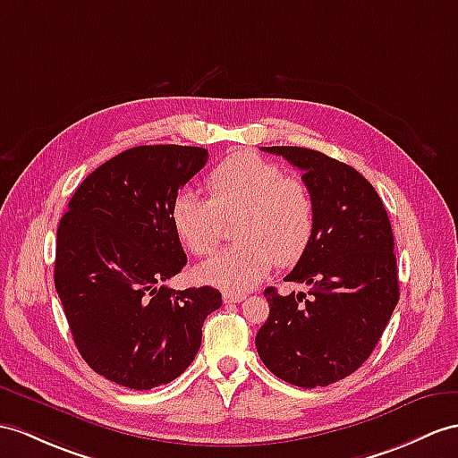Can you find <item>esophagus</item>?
Segmentation results:
<instances>
[{"mask_svg":"<svg viewBox=\"0 0 458 458\" xmlns=\"http://www.w3.org/2000/svg\"><path fill=\"white\" fill-rule=\"evenodd\" d=\"M247 299L244 293H235V292H225L223 293V303H241V301Z\"/></svg>","mask_w":458,"mask_h":458,"instance_id":"obj_1","label":"esophagus"}]
</instances>
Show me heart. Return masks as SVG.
I'll return each mask as SVG.
<instances>
[{"mask_svg": "<svg viewBox=\"0 0 458 458\" xmlns=\"http://www.w3.org/2000/svg\"><path fill=\"white\" fill-rule=\"evenodd\" d=\"M209 199L184 191L171 206V221L184 247L206 256L221 241L223 221L237 217L239 241L198 267L206 284L244 292L259 284L276 264L301 259L315 231L313 194L276 163L241 153L219 163L206 178Z\"/></svg>", "mask_w": 458, "mask_h": 458, "instance_id": "b5f03b06", "label": "heart"}]
</instances>
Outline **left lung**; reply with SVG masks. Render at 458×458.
<instances>
[{
	"label": "left lung",
	"instance_id": "left-lung-1",
	"mask_svg": "<svg viewBox=\"0 0 458 458\" xmlns=\"http://www.w3.org/2000/svg\"><path fill=\"white\" fill-rule=\"evenodd\" d=\"M262 149L303 171L317 214L307 250L285 276L309 292L266 289L270 315L256 350L282 381L328 386L367 361L398 303L393 229L377 191L353 166L315 149Z\"/></svg>",
	"mask_w": 458,
	"mask_h": 458
}]
</instances>
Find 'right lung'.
<instances>
[{"mask_svg": "<svg viewBox=\"0 0 458 458\" xmlns=\"http://www.w3.org/2000/svg\"><path fill=\"white\" fill-rule=\"evenodd\" d=\"M206 163L204 148L126 149L77 186L60 221L55 292L81 358L116 385L174 381L196 358L206 317L221 307L209 285H165L186 264L171 206Z\"/></svg>", "mask_w": 458, "mask_h": 458, "instance_id": "right-lung-1", "label": "right lung"}]
</instances>
